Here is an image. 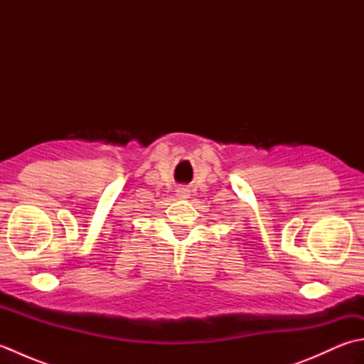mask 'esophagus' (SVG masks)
<instances>
[{
    "label": "esophagus",
    "instance_id": "esophagus-1",
    "mask_svg": "<svg viewBox=\"0 0 364 364\" xmlns=\"http://www.w3.org/2000/svg\"><path fill=\"white\" fill-rule=\"evenodd\" d=\"M176 194L180 196V197H188V194H189V189H188L186 186H181V188H178V189H176Z\"/></svg>",
    "mask_w": 364,
    "mask_h": 364
}]
</instances>
